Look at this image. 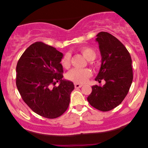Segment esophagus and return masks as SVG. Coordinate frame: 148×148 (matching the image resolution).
I'll return each mask as SVG.
<instances>
[{
    "label": "esophagus",
    "instance_id": "esophagus-1",
    "mask_svg": "<svg viewBox=\"0 0 148 148\" xmlns=\"http://www.w3.org/2000/svg\"><path fill=\"white\" fill-rule=\"evenodd\" d=\"M82 86H83V85L79 84V83H75V84H74V87H75V88H81Z\"/></svg>",
    "mask_w": 148,
    "mask_h": 148
}]
</instances>
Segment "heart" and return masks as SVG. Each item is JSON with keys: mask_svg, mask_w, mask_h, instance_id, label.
Segmentation results:
<instances>
[{"mask_svg": "<svg viewBox=\"0 0 148 148\" xmlns=\"http://www.w3.org/2000/svg\"><path fill=\"white\" fill-rule=\"evenodd\" d=\"M79 51L87 60H90V63L92 66L94 67L98 66L97 63L94 61L97 57V52L93 48L90 47H82L79 48ZM60 64L64 69H68L70 67V55L69 54L64 55L60 60ZM92 74L91 70L89 69L74 68L67 73L66 78L67 80L74 83H84L88 81Z\"/></svg>", "mask_w": 148, "mask_h": 148, "instance_id": "heart-1", "label": "heart"}]
</instances>
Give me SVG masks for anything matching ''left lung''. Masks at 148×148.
<instances>
[{
	"mask_svg": "<svg viewBox=\"0 0 148 148\" xmlns=\"http://www.w3.org/2000/svg\"><path fill=\"white\" fill-rule=\"evenodd\" d=\"M97 36L102 61L95 80H104L106 84L93 85L88 101L96 109L108 112L120 105L129 92L133 80L132 58L123 44L110 33L101 32Z\"/></svg>",
	"mask_w": 148,
	"mask_h": 148,
	"instance_id": "8db88e82",
	"label": "left lung"
}]
</instances>
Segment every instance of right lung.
<instances>
[{
    "instance_id": "right-lung-1",
    "label": "right lung",
    "mask_w": 148,
    "mask_h": 148,
    "mask_svg": "<svg viewBox=\"0 0 148 148\" xmlns=\"http://www.w3.org/2000/svg\"><path fill=\"white\" fill-rule=\"evenodd\" d=\"M63 54L42 42L24 51L16 65V87L24 102L35 113L56 119L68 108L72 82L62 79ZM59 81L58 86L53 87Z\"/></svg>"
}]
</instances>
